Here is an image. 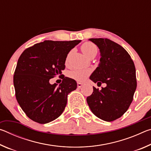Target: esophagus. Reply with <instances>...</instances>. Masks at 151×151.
<instances>
[{"instance_id":"34e87169","label":"esophagus","mask_w":151,"mask_h":151,"mask_svg":"<svg viewBox=\"0 0 151 151\" xmlns=\"http://www.w3.org/2000/svg\"><path fill=\"white\" fill-rule=\"evenodd\" d=\"M83 86V84L81 83H77V86L78 88H81L82 86Z\"/></svg>"}]
</instances>
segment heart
I'll return each instance as SVG.
<instances>
[{"label": "heart", "mask_w": 151, "mask_h": 151, "mask_svg": "<svg viewBox=\"0 0 151 151\" xmlns=\"http://www.w3.org/2000/svg\"><path fill=\"white\" fill-rule=\"evenodd\" d=\"M81 50L86 57L90 58L93 55H96L98 51L96 46L93 42H87L84 43L81 47ZM90 74V70L84 68H76V69L70 71L69 73V76L77 81H83L87 78Z\"/></svg>", "instance_id": "obj_1"}]
</instances>
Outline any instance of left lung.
Returning <instances> with one entry per match:
<instances>
[{"instance_id": "8db88e82", "label": "left lung", "mask_w": 151, "mask_h": 151, "mask_svg": "<svg viewBox=\"0 0 151 151\" xmlns=\"http://www.w3.org/2000/svg\"><path fill=\"white\" fill-rule=\"evenodd\" d=\"M100 51V62L90 79L106 86L93 87L86 98L94 115L104 121L120 118L129 109L137 88L136 70L131 56L121 45L108 39H90Z\"/></svg>"}]
</instances>
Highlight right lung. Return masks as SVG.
Listing matches in <instances>:
<instances>
[{
    "label": "right lung",
    "instance_id": "obj_1",
    "mask_svg": "<svg viewBox=\"0 0 151 151\" xmlns=\"http://www.w3.org/2000/svg\"><path fill=\"white\" fill-rule=\"evenodd\" d=\"M81 40H45L27 48L18 60L13 78L20 106L33 121L46 124L63 113L67 95L77 87L73 78L63 76L59 86L50 78L62 74L66 57Z\"/></svg>",
    "mask_w": 151,
    "mask_h": 151
}]
</instances>
